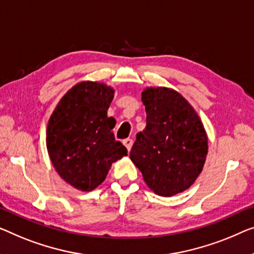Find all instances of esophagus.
I'll return each instance as SVG.
<instances>
[{
	"label": "esophagus",
	"mask_w": 254,
	"mask_h": 254,
	"mask_svg": "<svg viewBox=\"0 0 254 254\" xmlns=\"http://www.w3.org/2000/svg\"><path fill=\"white\" fill-rule=\"evenodd\" d=\"M123 143H124V146H126L127 148V150H130L131 147H132V143H133V140L130 139V138H127V139L123 140Z\"/></svg>",
	"instance_id": "obj_1"
}]
</instances>
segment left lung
Listing matches in <instances>:
<instances>
[{
    "label": "left lung",
    "mask_w": 254,
    "mask_h": 254,
    "mask_svg": "<svg viewBox=\"0 0 254 254\" xmlns=\"http://www.w3.org/2000/svg\"><path fill=\"white\" fill-rule=\"evenodd\" d=\"M141 96L146 127L137 133L130 158L155 194L170 197L202 172L207 135L197 113L177 91L147 88Z\"/></svg>",
    "instance_id": "left-lung-1"
}]
</instances>
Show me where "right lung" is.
<instances>
[{
    "label": "right lung",
    "mask_w": 254,
    "mask_h": 254,
    "mask_svg": "<svg viewBox=\"0 0 254 254\" xmlns=\"http://www.w3.org/2000/svg\"><path fill=\"white\" fill-rule=\"evenodd\" d=\"M114 90L81 82L62 98L49 120L47 147L59 176L75 188L91 191L105 180L111 165L127 150L115 140L114 117L107 111Z\"/></svg>",
    "instance_id": "right-lung-1"
}]
</instances>
